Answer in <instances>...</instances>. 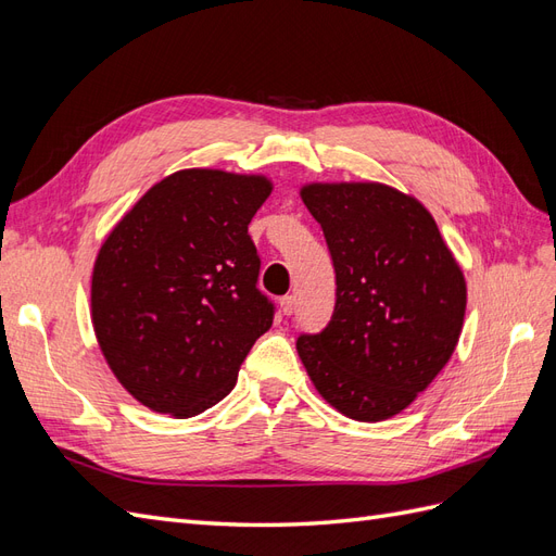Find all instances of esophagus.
Instances as JSON below:
<instances>
[{"label":"esophagus","instance_id":"34e87169","mask_svg":"<svg viewBox=\"0 0 556 556\" xmlns=\"http://www.w3.org/2000/svg\"><path fill=\"white\" fill-rule=\"evenodd\" d=\"M294 306H296V299H294L292 294L280 299V313H282V315H292V313H294Z\"/></svg>","mask_w":556,"mask_h":556}]
</instances>
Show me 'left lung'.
I'll use <instances>...</instances> for the list:
<instances>
[{
    "mask_svg": "<svg viewBox=\"0 0 556 556\" xmlns=\"http://www.w3.org/2000/svg\"><path fill=\"white\" fill-rule=\"evenodd\" d=\"M325 231L336 308L296 352L317 394L357 422L406 410L450 362L466 313V278L422 201L376 180L299 190Z\"/></svg>",
    "mask_w": 556,
    "mask_h": 556,
    "instance_id": "8db88e82",
    "label": "left lung"
}]
</instances>
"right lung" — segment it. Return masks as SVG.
I'll use <instances>...</instances> for the list:
<instances>
[{
	"instance_id": "right-lung-1",
	"label": "right lung",
	"mask_w": 556,
	"mask_h": 556,
	"mask_svg": "<svg viewBox=\"0 0 556 556\" xmlns=\"http://www.w3.org/2000/svg\"><path fill=\"white\" fill-rule=\"evenodd\" d=\"M264 174L180 169L155 182L97 252L90 315L99 350L146 408L188 419L223 401L274 325L248 225Z\"/></svg>"
}]
</instances>
